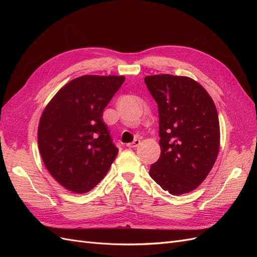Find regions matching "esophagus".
Instances as JSON below:
<instances>
[{"label": "esophagus", "mask_w": 257, "mask_h": 257, "mask_svg": "<svg viewBox=\"0 0 257 257\" xmlns=\"http://www.w3.org/2000/svg\"><path fill=\"white\" fill-rule=\"evenodd\" d=\"M139 145H141V141H139V139H135V141H134L133 143L127 144V147H128V148H136V147H138Z\"/></svg>", "instance_id": "1"}]
</instances>
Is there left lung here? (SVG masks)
Here are the masks:
<instances>
[{
	"instance_id": "8db88e82",
	"label": "left lung",
	"mask_w": 257,
	"mask_h": 257,
	"mask_svg": "<svg viewBox=\"0 0 257 257\" xmlns=\"http://www.w3.org/2000/svg\"><path fill=\"white\" fill-rule=\"evenodd\" d=\"M159 108L161 155L150 177L172 195L195 190L213 167L220 149L219 116L212 98L189 77L147 76Z\"/></svg>"
}]
</instances>
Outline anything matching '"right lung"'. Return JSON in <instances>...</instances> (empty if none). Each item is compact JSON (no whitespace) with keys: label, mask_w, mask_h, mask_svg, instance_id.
<instances>
[{"label":"right lung","mask_w":257,"mask_h":257,"mask_svg":"<svg viewBox=\"0 0 257 257\" xmlns=\"http://www.w3.org/2000/svg\"><path fill=\"white\" fill-rule=\"evenodd\" d=\"M124 79L123 76L78 77L46 106L38 125V148L50 175L68 191H91L118 154L102 118Z\"/></svg>","instance_id":"right-lung-1"}]
</instances>
